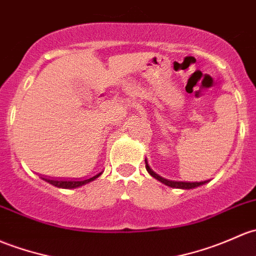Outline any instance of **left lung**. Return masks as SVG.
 Here are the masks:
<instances>
[{
    "mask_svg": "<svg viewBox=\"0 0 256 256\" xmlns=\"http://www.w3.org/2000/svg\"><path fill=\"white\" fill-rule=\"evenodd\" d=\"M144 163H146V169L147 172L152 176L154 179H157L158 182H163L164 185H166V186L169 188H174V189H182V190H189V189H195V188L198 186H201V185L206 184L207 182H173V180H168V179H164V178L160 176L157 173H154V172L152 170V169L150 168L148 166V162H147V160H144Z\"/></svg>",
    "mask_w": 256,
    "mask_h": 256,
    "instance_id": "obj_1",
    "label": "left lung"
}]
</instances>
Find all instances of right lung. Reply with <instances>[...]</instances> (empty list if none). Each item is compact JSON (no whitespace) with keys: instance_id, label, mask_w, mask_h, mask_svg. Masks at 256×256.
I'll use <instances>...</instances> for the list:
<instances>
[{"instance_id":"right-lung-1","label":"right lung","mask_w":256,"mask_h":256,"mask_svg":"<svg viewBox=\"0 0 256 256\" xmlns=\"http://www.w3.org/2000/svg\"><path fill=\"white\" fill-rule=\"evenodd\" d=\"M100 174L102 173L96 174V176H94L93 178L82 180V182H64V180H50V179H46V178H42V179H44L45 182H49V184L54 185V186L61 188V189H76V188H80V186H82V185H86V184H88V182L96 180V178L100 176Z\"/></svg>"}]
</instances>
